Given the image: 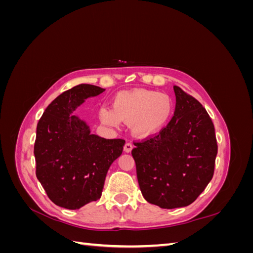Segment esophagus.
<instances>
[{
	"label": "esophagus",
	"instance_id": "obj_1",
	"mask_svg": "<svg viewBox=\"0 0 253 253\" xmlns=\"http://www.w3.org/2000/svg\"><path fill=\"white\" fill-rule=\"evenodd\" d=\"M124 150H125V152H126V153H129V152H131V151L133 150V144H132L131 142H126V143L125 144Z\"/></svg>",
	"mask_w": 253,
	"mask_h": 253
}]
</instances>
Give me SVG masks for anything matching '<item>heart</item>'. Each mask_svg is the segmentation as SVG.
<instances>
[{
	"label": "heart",
	"instance_id": "heart-1",
	"mask_svg": "<svg viewBox=\"0 0 253 253\" xmlns=\"http://www.w3.org/2000/svg\"><path fill=\"white\" fill-rule=\"evenodd\" d=\"M174 112L171 97L156 90L135 89L119 91L113 99V109L102 106L99 117L105 125L119 126L121 120L132 124L136 136L157 134L169 122Z\"/></svg>",
	"mask_w": 253,
	"mask_h": 253
}]
</instances>
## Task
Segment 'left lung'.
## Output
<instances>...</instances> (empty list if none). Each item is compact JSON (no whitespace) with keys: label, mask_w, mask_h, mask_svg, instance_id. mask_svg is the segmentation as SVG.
I'll return each mask as SVG.
<instances>
[{"label":"left lung","mask_w":253,"mask_h":253,"mask_svg":"<svg viewBox=\"0 0 253 253\" xmlns=\"http://www.w3.org/2000/svg\"><path fill=\"white\" fill-rule=\"evenodd\" d=\"M176 105L163 129L134 141L132 155L143 197L164 209L192 204L213 177L217 141L202 103L174 85Z\"/></svg>","instance_id":"8db88e82"}]
</instances>
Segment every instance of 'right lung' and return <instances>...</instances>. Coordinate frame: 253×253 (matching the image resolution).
I'll list each match as a JSON object with an SVG mask.
<instances>
[{"instance_id":"add662e5","label":"right lung","mask_w":253,"mask_h":253,"mask_svg":"<svg viewBox=\"0 0 253 253\" xmlns=\"http://www.w3.org/2000/svg\"><path fill=\"white\" fill-rule=\"evenodd\" d=\"M102 91L91 84L76 85L59 95L38 122L36 175L59 207L76 210L99 200L109 168L124 150L125 139L90 134L85 122L72 114L86 98Z\"/></svg>"}]
</instances>
